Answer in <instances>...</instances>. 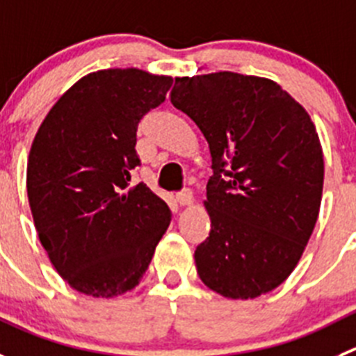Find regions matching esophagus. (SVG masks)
Wrapping results in <instances>:
<instances>
[{"instance_id": "esophagus-1", "label": "esophagus", "mask_w": 356, "mask_h": 356, "mask_svg": "<svg viewBox=\"0 0 356 356\" xmlns=\"http://www.w3.org/2000/svg\"><path fill=\"white\" fill-rule=\"evenodd\" d=\"M175 200L179 202V205H191L193 204V195H191L189 189H184V191L175 195Z\"/></svg>"}]
</instances>
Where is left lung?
<instances>
[{
    "label": "left lung",
    "mask_w": 356,
    "mask_h": 356,
    "mask_svg": "<svg viewBox=\"0 0 356 356\" xmlns=\"http://www.w3.org/2000/svg\"><path fill=\"white\" fill-rule=\"evenodd\" d=\"M170 102L212 156L198 275L228 298L268 293L297 267L320 212L325 168L313 121L275 82L234 72L175 79Z\"/></svg>",
    "instance_id": "obj_1"
}]
</instances>
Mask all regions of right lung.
I'll list each match as a JSON object with an SVG mask.
<instances>
[{
  "label": "right lung",
  "instance_id": "obj_1",
  "mask_svg": "<svg viewBox=\"0 0 356 356\" xmlns=\"http://www.w3.org/2000/svg\"><path fill=\"white\" fill-rule=\"evenodd\" d=\"M172 77L137 68L89 73L38 128L28 198L40 242L72 288L112 298L147 270L170 209L144 182L135 145L140 119L165 102Z\"/></svg>",
  "mask_w": 356,
  "mask_h": 356
}]
</instances>
